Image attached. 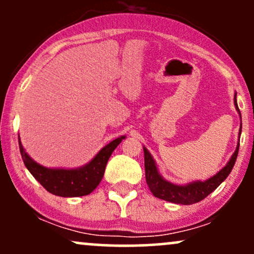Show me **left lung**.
<instances>
[{
  "mask_svg": "<svg viewBox=\"0 0 254 254\" xmlns=\"http://www.w3.org/2000/svg\"><path fill=\"white\" fill-rule=\"evenodd\" d=\"M234 105L235 109L240 115L239 111L238 103H237V93L234 95ZM241 118V115H240ZM241 124L240 130H239V138L241 135ZM240 141V139H239ZM239 145L240 143L238 142L237 149H235L234 154L227 162L222 170H220L215 174L214 177L209 178V179L204 180H197V182H192L189 184H184V185H178V184H173L168 180H166L161 174L159 173L156 167L155 160L153 159L151 154L147 148L143 147L144 151V168H145V180H147L149 190L154 196L160 198V199L167 200V202L176 203V204H184V205H189V204H194L200 202L204 199L208 194H210L212 191L216 190L221 183L226 180V178L229 176L232 172L233 167H234L235 161H237L238 153H239Z\"/></svg>",
  "mask_w": 254,
  "mask_h": 254,
  "instance_id": "1",
  "label": "left lung"
}]
</instances>
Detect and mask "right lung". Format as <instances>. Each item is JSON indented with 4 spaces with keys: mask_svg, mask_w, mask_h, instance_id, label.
<instances>
[{
    "mask_svg": "<svg viewBox=\"0 0 254 254\" xmlns=\"http://www.w3.org/2000/svg\"><path fill=\"white\" fill-rule=\"evenodd\" d=\"M125 138L121 136L101 148L88 164L77 168H48L39 165L26 153L19 136V148L24 164L30 173L46 191L60 197L87 196L97 189L103 179L111 154Z\"/></svg>",
    "mask_w": 254,
    "mask_h": 254,
    "instance_id": "obj_1",
    "label": "right lung"
}]
</instances>
